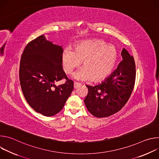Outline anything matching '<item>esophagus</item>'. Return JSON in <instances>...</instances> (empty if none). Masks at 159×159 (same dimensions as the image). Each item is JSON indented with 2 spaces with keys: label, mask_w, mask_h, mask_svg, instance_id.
<instances>
[{
  "label": "esophagus",
  "mask_w": 159,
  "mask_h": 159,
  "mask_svg": "<svg viewBox=\"0 0 159 159\" xmlns=\"http://www.w3.org/2000/svg\"><path fill=\"white\" fill-rule=\"evenodd\" d=\"M80 84L78 83V82H74V89H77L78 87H79L80 86Z\"/></svg>",
  "instance_id": "obj_1"
}]
</instances>
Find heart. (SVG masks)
<instances>
[{"label":"heart","mask_w":159,"mask_h":159,"mask_svg":"<svg viewBox=\"0 0 159 159\" xmlns=\"http://www.w3.org/2000/svg\"><path fill=\"white\" fill-rule=\"evenodd\" d=\"M118 52L112 44H107L101 39L82 41L74 50L67 48L62 53L64 72L71 74L83 61V67L74 75L78 80L98 82L108 77L116 65Z\"/></svg>","instance_id":"obj_1"}]
</instances>
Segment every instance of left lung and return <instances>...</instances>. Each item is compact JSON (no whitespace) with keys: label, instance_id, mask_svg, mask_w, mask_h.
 <instances>
[{"label":"left lung","instance_id":"8db88e82","mask_svg":"<svg viewBox=\"0 0 159 159\" xmlns=\"http://www.w3.org/2000/svg\"><path fill=\"white\" fill-rule=\"evenodd\" d=\"M121 55L123 60L117 69L101 84L86 85L88 94L84 103L97 118L108 117L120 111L132 93L136 77L134 58L125 48Z\"/></svg>","mask_w":159,"mask_h":159}]
</instances>
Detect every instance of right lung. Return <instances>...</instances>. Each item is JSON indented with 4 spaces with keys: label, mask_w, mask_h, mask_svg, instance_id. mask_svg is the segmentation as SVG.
Here are the masks:
<instances>
[{
    "label": "right lung",
    "mask_w": 159,
    "mask_h": 159,
    "mask_svg": "<svg viewBox=\"0 0 159 159\" xmlns=\"http://www.w3.org/2000/svg\"><path fill=\"white\" fill-rule=\"evenodd\" d=\"M61 46L53 44L41 35L30 41L22 54L19 80L24 96L37 112L52 116L59 112L74 89L62 68ZM63 78L66 82L57 86Z\"/></svg>",
    "instance_id": "obj_1"
}]
</instances>
